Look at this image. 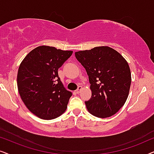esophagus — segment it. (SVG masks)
<instances>
[{"mask_svg": "<svg viewBox=\"0 0 154 154\" xmlns=\"http://www.w3.org/2000/svg\"><path fill=\"white\" fill-rule=\"evenodd\" d=\"M82 88H82V86L81 85H79V87H78V89L75 90V92H76L77 94H79L80 92H81V91Z\"/></svg>", "mask_w": 154, "mask_h": 154, "instance_id": "34e87169", "label": "esophagus"}]
</instances>
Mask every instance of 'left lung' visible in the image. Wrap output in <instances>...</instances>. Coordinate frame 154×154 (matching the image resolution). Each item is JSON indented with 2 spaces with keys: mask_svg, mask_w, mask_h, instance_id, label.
<instances>
[{
  "mask_svg": "<svg viewBox=\"0 0 154 154\" xmlns=\"http://www.w3.org/2000/svg\"><path fill=\"white\" fill-rule=\"evenodd\" d=\"M75 55L89 78L92 96L85 102L88 111L102 119L114 115L129 94L131 73L128 62L107 46L76 52Z\"/></svg>",
  "mask_w": 154,
  "mask_h": 154,
  "instance_id": "1",
  "label": "left lung"
}]
</instances>
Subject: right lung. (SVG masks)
<instances>
[{"label": "right lung", "instance_id": "right-lung-1", "mask_svg": "<svg viewBox=\"0 0 154 154\" xmlns=\"http://www.w3.org/2000/svg\"><path fill=\"white\" fill-rule=\"evenodd\" d=\"M73 51L42 45L25 57L19 67L17 87L29 111L40 119L50 120L66 111L72 92L65 89L58 69Z\"/></svg>", "mask_w": 154, "mask_h": 154}]
</instances>
